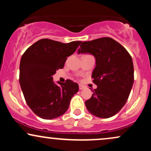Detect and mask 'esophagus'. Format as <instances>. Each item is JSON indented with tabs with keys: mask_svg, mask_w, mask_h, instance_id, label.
Listing matches in <instances>:
<instances>
[{
	"mask_svg": "<svg viewBox=\"0 0 151 151\" xmlns=\"http://www.w3.org/2000/svg\"><path fill=\"white\" fill-rule=\"evenodd\" d=\"M79 89L81 90V89H84V86L81 85V84H79Z\"/></svg>",
	"mask_w": 151,
	"mask_h": 151,
	"instance_id": "esophagus-1",
	"label": "esophagus"
}]
</instances>
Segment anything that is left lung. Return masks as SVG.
I'll return each mask as SVG.
<instances>
[{
  "mask_svg": "<svg viewBox=\"0 0 151 151\" xmlns=\"http://www.w3.org/2000/svg\"><path fill=\"white\" fill-rule=\"evenodd\" d=\"M77 51L91 54L96 60L91 77L97 88L85 101L86 109L99 118L113 116L125 105L132 89L134 69L131 55L111 37L83 42Z\"/></svg>",
  "mask_w": 151,
  "mask_h": 151,
  "instance_id": "left-lung-1",
  "label": "left lung"
}]
</instances>
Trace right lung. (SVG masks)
Listing matches in <instances>:
<instances>
[{"mask_svg": "<svg viewBox=\"0 0 151 151\" xmlns=\"http://www.w3.org/2000/svg\"><path fill=\"white\" fill-rule=\"evenodd\" d=\"M81 41L62 43L50 39L35 42L22 55L20 63V87L27 105L43 119H53L67 111L71 99L79 91L77 83L67 79L55 84L52 76L64 67Z\"/></svg>", "mask_w": 151, "mask_h": 151, "instance_id": "add662e5", "label": "right lung"}]
</instances>
